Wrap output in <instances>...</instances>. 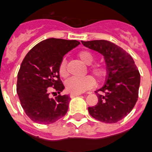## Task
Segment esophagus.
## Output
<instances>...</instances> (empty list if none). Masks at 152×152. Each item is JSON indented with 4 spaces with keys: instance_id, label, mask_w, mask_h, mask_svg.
I'll use <instances>...</instances> for the list:
<instances>
[{
    "instance_id": "obj_1",
    "label": "esophagus",
    "mask_w": 152,
    "mask_h": 152,
    "mask_svg": "<svg viewBox=\"0 0 152 152\" xmlns=\"http://www.w3.org/2000/svg\"><path fill=\"white\" fill-rule=\"evenodd\" d=\"M79 95H80V94H74V93L70 94V97H71V98H74V97H76V96H79Z\"/></svg>"
}]
</instances>
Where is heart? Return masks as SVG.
<instances>
[{
  "mask_svg": "<svg viewBox=\"0 0 152 152\" xmlns=\"http://www.w3.org/2000/svg\"><path fill=\"white\" fill-rule=\"evenodd\" d=\"M77 57L81 61L86 65H90L89 70L91 74L96 77L99 81L102 80L107 75V70L103 65L100 63H95L91 65L94 61V55L91 52L83 50L77 53ZM59 75L61 77H66L68 72L66 69V61L62 59L59 64ZM95 85V81L91 76H86L84 77H70L66 82V88L69 92L74 94H81L88 89H91Z\"/></svg>",
  "mask_w": 152,
  "mask_h": 152,
  "instance_id": "b5f03b06",
  "label": "heart"
}]
</instances>
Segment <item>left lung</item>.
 <instances>
[{"label": "left lung", "mask_w": 152, "mask_h": 152, "mask_svg": "<svg viewBox=\"0 0 152 152\" xmlns=\"http://www.w3.org/2000/svg\"><path fill=\"white\" fill-rule=\"evenodd\" d=\"M82 43L104 57L107 70L106 83L95 91L98 103L88 107L89 113L103 123H117L132 111L138 100L140 72L132 56L112 42L94 40Z\"/></svg>", "instance_id": "left-lung-1"}]
</instances>
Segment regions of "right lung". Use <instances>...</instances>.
Masks as SVG:
<instances>
[{"mask_svg":"<svg viewBox=\"0 0 152 152\" xmlns=\"http://www.w3.org/2000/svg\"><path fill=\"white\" fill-rule=\"evenodd\" d=\"M80 44L76 40L48 38L33 47L21 62L18 75L17 93L21 107L31 120L53 124L68 110L70 97H50V88L60 94L65 89L59 76L64 55Z\"/></svg>","mask_w":152,"mask_h":152,"instance_id":"add662e5","label":"right lung"}]
</instances>
